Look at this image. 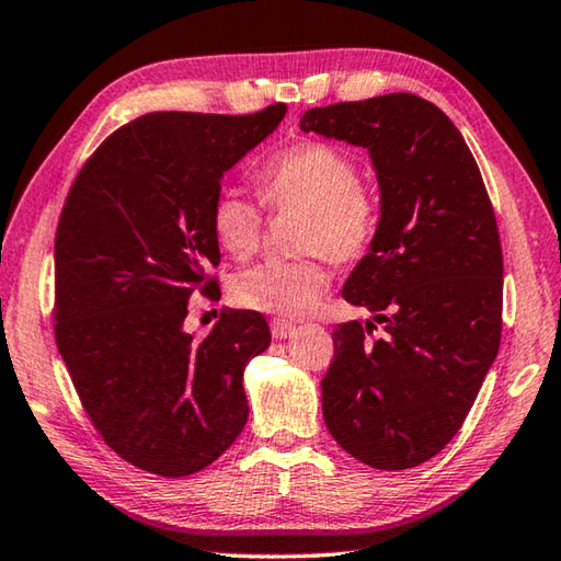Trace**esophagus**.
I'll return each instance as SVG.
<instances>
[{"mask_svg": "<svg viewBox=\"0 0 561 561\" xmlns=\"http://www.w3.org/2000/svg\"><path fill=\"white\" fill-rule=\"evenodd\" d=\"M270 331H272V335H274V337L282 340V337L291 335V331H294V323L284 321V318H272V323H270Z\"/></svg>", "mask_w": 561, "mask_h": 561, "instance_id": "1", "label": "esophagus"}]
</instances>
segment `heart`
Masks as SVG:
<instances>
[{"label":"heart","instance_id":"heart-1","mask_svg":"<svg viewBox=\"0 0 561 561\" xmlns=\"http://www.w3.org/2000/svg\"><path fill=\"white\" fill-rule=\"evenodd\" d=\"M260 199L272 211H301L299 250L291 262H262L230 282L238 306L274 316H304L328 291L325 255L333 265H355L375 245L381 226L379 194L359 180L355 158L325 140H299L282 148L255 172ZM262 206L238 190H221L211 204L216 243L248 260L262 240Z\"/></svg>","mask_w":561,"mask_h":561}]
</instances>
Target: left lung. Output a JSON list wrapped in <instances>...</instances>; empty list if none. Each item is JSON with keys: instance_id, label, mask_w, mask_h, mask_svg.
Segmentation results:
<instances>
[{"instance_id": "obj_1", "label": "left lung", "mask_w": 561, "mask_h": 561, "mask_svg": "<svg viewBox=\"0 0 561 561\" xmlns=\"http://www.w3.org/2000/svg\"><path fill=\"white\" fill-rule=\"evenodd\" d=\"M304 134L369 150L381 226L343 299L375 321L340 323L321 379L335 443L375 469H411L462 427L499 355L503 255L477 160L440 108L409 92L309 108ZM375 322L385 335L369 341Z\"/></svg>"}]
</instances>
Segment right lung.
<instances>
[{"mask_svg":"<svg viewBox=\"0 0 561 561\" xmlns=\"http://www.w3.org/2000/svg\"><path fill=\"white\" fill-rule=\"evenodd\" d=\"M287 114L156 112L116 128L82 164L55 233V343L96 433L158 477L202 471L248 421L243 369L270 347L257 311L184 333L221 252L211 204L224 172Z\"/></svg>","mask_w":561,"mask_h":561,"instance_id":"add662e5","label":"right lung"}]
</instances>
